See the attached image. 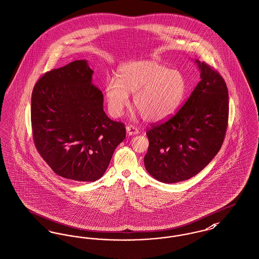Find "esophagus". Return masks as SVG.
I'll list each match as a JSON object with an SVG mask.
<instances>
[{
	"label": "esophagus",
	"instance_id": "1",
	"mask_svg": "<svg viewBox=\"0 0 259 259\" xmlns=\"http://www.w3.org/2000/svg\"><path fill=\"white\" fill-rule=\"evenodd\" d=\"M126 131H127V134L129 136H134V135H137L138 133H139V129H138L137 127L133 126V125H128L126 127Z\"/></svg>",
	"mask_w": 259,
	"mask_h": 259
}]
</instances>
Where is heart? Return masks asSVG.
Returning a JSON list of instances; mask_svg holds the SVG:
<instances>
[{
	"mask_svg": "<svg viewBox=\"0 0 259 259\" xmlns=\"http://www.w3.org/2000/svg\"><path fill=\"white\" fill-rule=\"evenodd\" d=\"M188 89L182 72L155 61H130L121 64L116 79L105 84L107 108L113 117L121 116L134 94L133 105L145 121L161 122L179 108Z\"/></svg>",
	"mask_w": 259,
	"mask_h": 259,
	"instance_id": "heart-1",
	"label": "heart"
}]
</instances>
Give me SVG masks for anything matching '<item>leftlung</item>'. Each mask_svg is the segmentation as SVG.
<instances>
[{
	"mask_svg": "<svg viewBox=\"0 0 259 259\" xmlns=\"http://www.w3.org/2000/svg\"><path fill=\"white\" fill-rule=\"evenodd\" d=\"M200 80L180 110L147 132L145 167L157 181L188 180L205 167L223 144L229 116L228 89L221 75L196 60Z\"/></svg>",
	"mask_w": 259,
	"mask_h": 259,
	"instance_id": "obj_1",
	"label": "left lung"
}]
</instances>
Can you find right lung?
<instances>
[{
  "instance_id": "obj_1",
  "label": "right lung",
  "mask_w": 259,
  "mask_h": 259,
  "mask_svg": "<svg viewBox=\"0 0 259 259\" xmlns=\"http://www.w3.org/2000/svg\"><path fill=\"white\" fill-rule=\"evenodd\" d=\"M93 73L86 60L72 61L40 78L31 98L38 152L55 173L75 182L99 180L126 136L124 124L104 111Z\"/></svg>"
}]
</instances>
